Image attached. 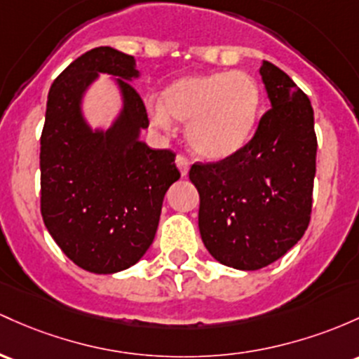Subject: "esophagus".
I'll return each mask as SVG.
<instances>
[{"label": "esophagus", "mask_w": 359, "mask_h": 359, "mask_svg": "<svg viewBox=\"0 0 359 359\" xmlns=\"http://www.w3.org/2000/svg\"><path fill=\"white\" fill-rule=\"evenodd\" d=\"M175 163H177V167H179L180 173H182V175H187L189 167H191V161H189L187 156L186 155H177Z\"/></svg>", "instance_id": "1"}]
</instances>
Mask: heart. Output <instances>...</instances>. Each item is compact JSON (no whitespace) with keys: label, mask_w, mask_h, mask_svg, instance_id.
Masks as SVG:
<instances>
[{"label":"heart","mask_w":359,"mask_h":359,"mask_svg":"<svg viewBox=\"0 0 359 359\" xmlns=\"http://www.w3.org/2000/svg\"><path fill=\"white\" fill-rule=\"evenodd\" d=\"M261 102L254 76L243 71H219L179 78L163 92V104L149 102L148 112L160 128H168L170 117L189 122L191 147L210 158H223L254 135Z\"/></svg>","instance_id":"b5f03b06"}]
</instances>
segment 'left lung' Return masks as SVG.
I'll use <instances>...</instances> for the list:
<instances>
[{"instance_id":"obj_1","label":"left lung","mask_w":359,"mask_h":359,"mask_svg":"<svg viewBox=\"0 0 359 359\" xmlns=\"http://www.w3.org/2000/svg\"><path fill=\"white\" fill-rule=\"evenodd\" d=\"M271 107L254 136L218 161H196L199 231L218 262L242 271L269 266L309 228L317 158L313 109L288 74L264 61Z\"/></svg>"}]
</instances>
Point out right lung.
I'll list each match as a JSON object with an SVG mask.
<instances>
[{
    "mask_svg": "<svg viewBox=\"0 0 359 359\" xmlns=\"http://www.w3.org/2000/svg\"><path fill=\"white\" fill-rule=\"evenodd\" d=\"M97 72L119 76L121 117L107 133L84 124L79 102ZM135 57L112 47L81 54L49 90L41 136V212L59 249L81 269L112 274L136 264L158 228L165 192L180 179L172 149L140 141L147 107L128 80Z\"/></svg>",
    "mask_w": 359,
    "mask_h": 359,
    "instance_id": "1",
    "label": "right lung"
}]
</instances>
